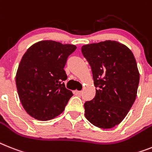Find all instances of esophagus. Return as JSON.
Masks as SVG:
<instances>
[{
    "label": "esophagus",
    "instance_id": "esophagus-1",
    "mask_svg": "<svg viewBox=\"0 0 152 152\" xmlns=\"http://www.w3.org/2000/svg\"><path fill=\"white\" fill-rule=\"evenodd\" d=\"M74 93L75 94V95H77V96H80L81 93H82V91H77V90H75V91H74Z\"/></svg>",
    "mask_w": 152,
    "mask_h": 152
}]
</instances>
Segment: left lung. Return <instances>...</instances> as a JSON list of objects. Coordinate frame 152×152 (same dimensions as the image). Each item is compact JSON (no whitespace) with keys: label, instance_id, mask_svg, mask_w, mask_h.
<instances>
[{"label":"left lung","instance_id":"8db88e82","mask_svg":"<svg viewBox=\"0 0 152 152\" xmlns=\"http://www.w3.org/2000/svg\"><path fill=\"white\" fill-rule=\"evenodd\" d=\"M91 67L96 97L86 102L85 116L94 126L113 128L122 122L134 102L140 74L132 51L113 40L84 45Z\"/></svg>","mask_w":152,"mask_h":152}]
</instances>
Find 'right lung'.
<instances>
[{"label": "right lung", "mask_w": 152, "mask_h": 152, "mask_svg": "<svg viewBox=\"0 0 152 152\" xmlns=\"http://www.w3.org/2000/svg\"><path fill=\"white\" fill-rule=\"evenodd\" d=\"M76 48L72 44L42 40L25 53L15 82L20 101L29 116L46 121L64 110L73 93L65 87L67 75L64 67Z\"/></svg>", "instance_id": "right-lung-1"}]
</instances>
